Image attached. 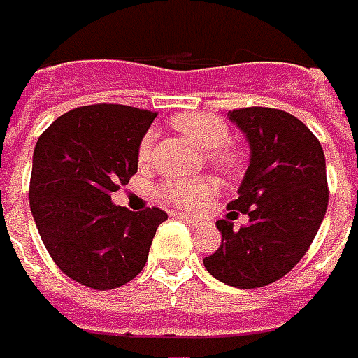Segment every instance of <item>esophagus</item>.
<instances>
[{"label":"esophagus","instance_id":"34e87169","mask_svg":"<svg viewBox=\"0 0 358 358\" xmlns=\"http://www.w3.org/2000/svg\"><path fill=\"white\" fill-rule=\"evenodd\" d=\"M178 217L182 221H186V223L192 225V227H196V229L203 227V223H206L203 220H198V217H194V215H189V213H178Z\"/></svg>","mask_w":358,"mask_h":358}]
</instances>
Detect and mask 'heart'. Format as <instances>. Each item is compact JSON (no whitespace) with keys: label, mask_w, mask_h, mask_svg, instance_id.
<instances>
[{"label":"heart","mask_w":358,"mask_h":358,"mask_svg":"<svg viewBox=\"0 0 358 358\" xmlns=\"http://www.w3.org/2000/svg\"><path fill=\"white\" fill-rule=\"evenodd\" d=\"M172 125L184 133L189 141H194L201 150L210 152V162L215 169L229 172L237 166V157L231 152L229 129L215 115L210 113H180L172 119ZM155 135L147 133L141 138L137 148V157L141 162H147L152 155ZM215 194V184L208 178L196 180H169L160 186V196L182 208H199Z\"/></svg>","instance_id":"1"}]
</instances>
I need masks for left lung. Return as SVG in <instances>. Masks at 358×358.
Returning <instances> with one entry per match:
<instances>
[{
	"label": "left lung",
	"instance_id": "obj_1",
	"mask_svg": "<svg viewBox=\"0 0 358 358\" xmlns=\"http://www.w3.org/2000/svg\"><path fill=\"white\" fill-rule=\"evenodd\" d=\"M250 147L249 169L227 220L215 225L221 247L203 259L213 278L235 288L280 280L301 261L329 201L325 155L310 129L282 109L243 108L227 113ZM250 223L233 230L236 211Z\"/></svg>",
	"mask_w": 358,
	"mask_h": 358
}]
</instances>
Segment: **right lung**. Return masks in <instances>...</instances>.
<instances>
[{"mask_svg":"<svg viewBox=\"0 0 358 358\" xmlns=\"http://www.w3.org/2000/svg\"><path fill=\"white\" fill-rule=\"evenodd\" d=\"M157 113L97 103L60 115L36 141L29 201L48 255L68 278L111 290L143 271L169 215L129 211L111 194L137 172V148Z\"/></svg>","mask_w":358,"mask_h":358,"instance_id":"add662e5","label":"right lung"}]
</instances>
